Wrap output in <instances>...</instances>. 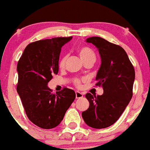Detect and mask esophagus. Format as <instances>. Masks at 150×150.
Returning <instances> with one entry per match:
<instances>
[{
    "label": "esophagus",
    "instance_id": "esophagus-1",
    "mask_svg": "<svg viewBox=\"0 0 150 150\" xmlns=\"http://www.w3.org/2000/svg\"><path fill=\"white\" fill-rule=\"evenodd\" d=\"M75 97H76V98H81L83 97V94L79 91H75Z\"/></svg>",
    "mask_w": 150,
    "mask_h": 150
}]
</instances>
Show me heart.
I'll list each match as a JSON object with an SVG mask.
<instances>
[{
    "label": "heart",
    "mask_w": 150,
    "mask_h": 150,
    "mask_svg": "<svg viewBox=\"0 0 150 150\" xmlns=\"http://www.w3.org/2000/svg\"><path fill=\"white\" fill-rule=\"evenodd\" d=\"M79 52V54L80 57H81V59L83 60V62H85L87 60L90 59H94L95 61V59H96V56H95V54H94V51H93L91 48L88 47V46H81L78 50ZM65 59H66V57L65 56H62L60 59L59 62V65L60 68H62L65 65ZM74 83L76 86L79 87L81 85V80L79 79H75Z\"/></svg>",
    "instance_id": "1"
}]
</instances>
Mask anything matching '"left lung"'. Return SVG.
Listing matches in <instances>:
<instances>
[{"instance_id":"left-lung-1","label":"left lung","mask_w":150,"mask_h":150,"mask_svg":"<svg viewBox=\"0 0 150 150\" xmlns=\"http://www.w3.org/2000/svg\"><path fill=\"white\" fill-rule=\"evenodd\" d=\"M98 49L101 65L97 73L96 86H102V95L85 94L89 101L82 112L83 120L95 129L106 128L119 119L133 96L135 71L125 50L106 40L93 36L86 40Z\"/></svg>"}]
</instances>
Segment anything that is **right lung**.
Returning <instances> with one entry per match:
<instances>
[{"instance_id": "right-lung-1", "label": "right lung", "mask_w": 150, "mask_h": 150, "mask_svg": "<svg viewBox=\"0 0 150 150\" xmlns=\"http://www.w3.org/2000/svg\"><path fill=\"white\" fill-rule=\"evenodd\" d=\"M71 38L55 37L31 42L17 63V93L29 120L42 129L57 127L75 98L71 89L63 88L53 94L47 86L52 75L59 72L62 46Z\"/></svg>"}]
</instances>
